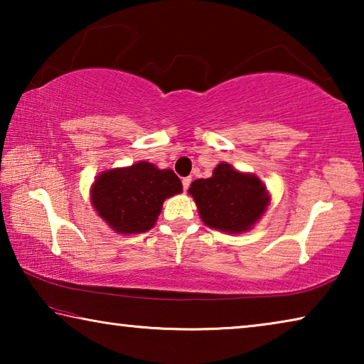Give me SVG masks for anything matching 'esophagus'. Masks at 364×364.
<instances>
[{
	"mask_svg": "<svg viewBox=\"0 0 364 364\" xmlns=\"http://www.w3.org/2000/svg\"><path fill=\"white\" fill-rule=\"evenodd\" d=\"M181 184H183V191H188V189H189V184H191V178H189V176L183 178Z\"/></svg>",
	"mask_w": 364,
	"mask_h": 364,
	"instance_id": "esophagus-1",
	"label": "esophagus"
}]
</instances>
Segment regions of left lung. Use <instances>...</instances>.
<instances>
[{
    "instance_id": "obj_1",
    "label": "left lung",
    "mask_w": 364,
    "mask_h": 364,
    "mask_svg": "<svg viewBox=\"0 0 364 364\" xmlns=\"http://www.w3.org/2000/svg\"><path fill=\"white\" fill-rule=\"evenodd\" d=\"M189 194L204 223L226 232L247 231L262 217L268 193L254 175H244L231 165L220 164L207 180H196Z\"/></svg>"
}]
</instances>
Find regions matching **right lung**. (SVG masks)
I'll return each instance as SVG.
<instances>
[{
    "instance_id": "right-lung-1",
    "label": "right lung",
    "mask_w": 364,
    "mask_h": 364,
    "mask_svg": "<svg viewBox=\"0 0 364 364\" xmlns=\"http://www.w3.org/2000/svg\"><path fill=\"white\" fill-rule=\"evenodd\" d=\"M183 191L171 170H159L149 162L104 171L91 189L100 217L117 232H144L156 225L167 197Z\"/></svg>"
}]
</instances>
